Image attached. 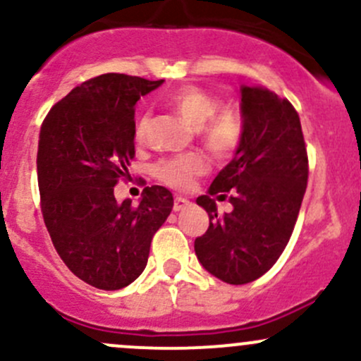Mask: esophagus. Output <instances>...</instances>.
Here are the masks:
<instances>
[{
  "label": "esophagus",
  "mask_w": 361,
  "mask_h": 361,
  "mask_svg": "<svg viewBox=\"0 0 361 361\" xmlns=\"http://www.w3.org/2000/svg\"><path fill=\"white\" fill-rule=\"evenodd\" d=\"M187 207H190V200L183 199V197H176V199H174V204H173L174 212H181V211H185Z\"/></svg>",
  "instance_id": "34e87169"
}]
</instances>
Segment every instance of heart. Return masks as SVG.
I'll return each mask as SVG.
<instances>
[{
    "label": "heart",
    "instance_id": "heart-1",
    "mask_svg": "<svg viewBox=\"0 0 361 361\" xmlns=\"http://www.w3.org/2000/svg\"><path fill=\"white\" fill-rule=\"evenodd\" d=\"M169 104L180 114V118L192 126L200 130V135L209 150L217 156H228L240 144L241 125L236 114L231 111H219V101L212 94L205 92L199 87L187 85L174 90L169 96ZM149 125V116L138 118L135 126L137 140H142ZM205 161L199 154L173 157L162 161L156 168V174L161 181L178 190H187L192 187L193 180L205 173Z\"/></svg>",
    "mask_w": 361,
    "mask_h": 361
}]
</instances>
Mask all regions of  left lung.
<instances>
[{
	"mask_svg": "<svg viewBox=\"0 0 361 361\" xmlns=\"http://www.w3.org/2000/svg\"><path fill=\"white\" fill-rule=\"evenodd\" d=\"M241 137L233 159L197 204L209 229L195 240L202 267L228 284L264 276L286 248L307 190L308 159L298 113L288 99L240 87ZM230 192L232 212L216 216L214 195Z\"/></svg>",
	"mask_w": 361,
	"mask_h": 361,
	"instance_id": "left-lung-1",
	"label": "left lung"
}]
</instances>
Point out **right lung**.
<instances>
[{"mask_svg": "<svg viewBox=\"0 0 361 361\" xmlns=\"http://www.w3.org/2000/svg\"><path fill=\"white\" fill-rule=\"evenodd\" d=\"M164 80L106 73L51 108L39 133L42 216L58 255L99 290L128 286L147 265L150 241L173 209L168 188H144L138 205L114 199L135 156V104Z\"/></svg>", "mask_w": 361, "mask_h": 361, "instance_id": "right-lung-1", "label": "right lung"}]
</instances>
